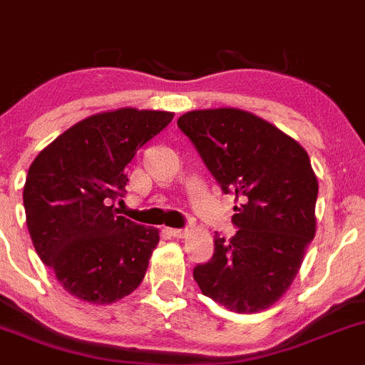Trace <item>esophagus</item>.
<instances>
[{"label":"esophagus","mask_w":365,"mask_h":365,"mask_svg":"<svg viewBox=\"0 0 365 365\" xmlns=\"http://www.w3.org/2000/svg\"><path fill=\"white\" fill-rule=\"evenodd\" d=\"M168 234L175 239H182L187 235V230L186 228H170V230H168Z\"/></svg>","instance_id":"34e87169"}]
</instances>
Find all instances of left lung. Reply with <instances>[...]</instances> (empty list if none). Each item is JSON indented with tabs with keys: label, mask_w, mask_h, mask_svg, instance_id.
<instances>
[{
	"label": "left lung",
	"mask_w": 365,
	"mask_h": 365,
	"mask_svg": "<svg viewBox=\"0 0 365 365\" xmlns=\"http://www.w3.org/2000/svg\"><path fill=\"white\" fill-rule=\"evenodd\" d=\"M178 126L223 193L235 195L232 239L193 269L202 294L234 313H258L284 295L317 232L318 179L306 149L240 108L191 110Z\"/></svg>",
	"instance_id": "obj_1"
}]
</instances>
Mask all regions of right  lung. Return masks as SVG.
<instances>
[{
	"instance_id": "right-lung-1",
	"label": "right lung",
	"mask_w": 365,
	"mask_h": 365,
	"mask_svg": "<svg viewBox=\"0 0 365 365\" xmlns=\"http://www.w3.org/2000/svg\"><path fill=\"white\" fill-rule=\"evenodd\" d=\"M174 114L118 108L89 115L35 158L24 184L33 246L61 287L91 304H112L142 283L160 232L118 216L126 167Z\"/></svg>"
}]
</instances>
